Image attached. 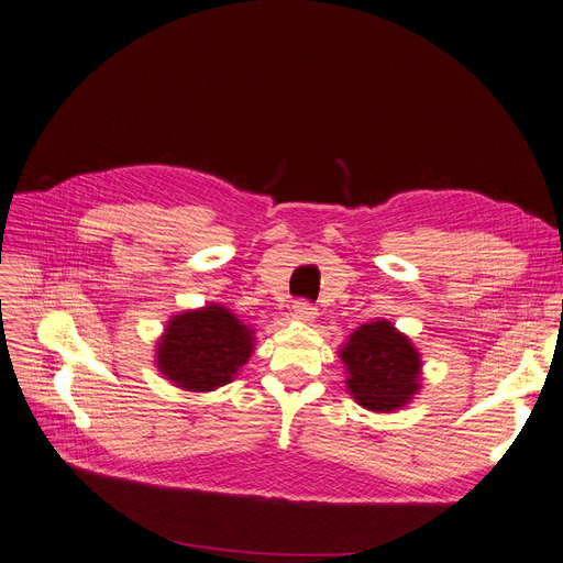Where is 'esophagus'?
<instances>
[{"label": "esophagus", "mask_w": 563, "mask_h": 563, "mask_svg": "<svg viewBox=\"0 0 563 563\" xmlns=\"http://www.w3.org/2000/svg\"><path fill=\"white\" fill-rule=\"evenodd\" d=\"M292 316H295V320H300V322H313L316 316H318V309L313 305H309V302L297 300L292 305Z\"/></svg>", "instance_id": "esophagus-1"}]
</instances>
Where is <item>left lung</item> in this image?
Here are the masks:
<instances>
[{
  "label": "left lung",
  "instance_id": "obj_1",
  "mask_svg": "<svg viewBox=\"0 0 563 563\" xmlns=\"http://www.w3.org/2000/svg\"><path fill=\"white\" fill-rule=\"evenodd\" d=\"M339 356L345 366L347 393L368 411H400L422 388V354L384 318L356 327Z\"/></svg>",
  "mask_w": 563,
  "mask_h": 563
}]
</instances>
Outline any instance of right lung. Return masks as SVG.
I'll use <instances>...</instances> for the list:
<instances>
[{
  "instance_id": "add662e5",
  "label": "right lung",
  "mask_w": 563,
  "mask_h": 563,
  "mask_svg": "<svg viewBox=\"0 0 563 563\" xmlns=\"http://www.w3.org/2000/svg\"><path fill=\"white\" fill-rule=\"evenodd\" d=\"M254 334L222 305L188 309L165 324L154 347V366L181 390L209 393L241 373L254 352Z\"/></svg>"
}]
</instances>
